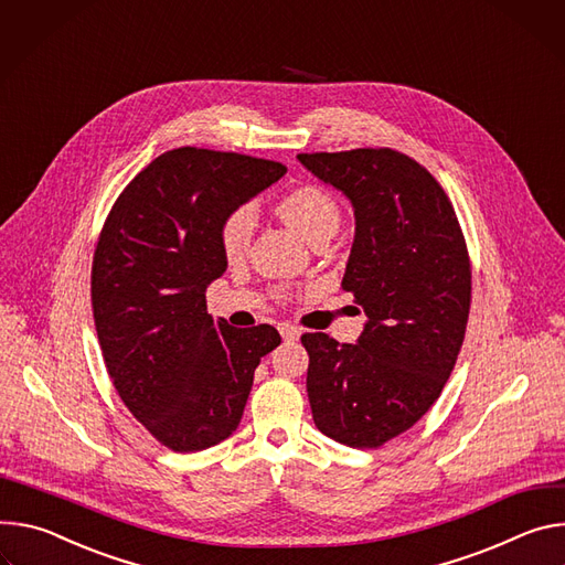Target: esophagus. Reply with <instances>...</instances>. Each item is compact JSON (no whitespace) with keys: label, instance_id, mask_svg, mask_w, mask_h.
Here are the masks:
<instances>
[{"label":"esophagus","instance_id":"1","mask_svg":"<svg viewBox=\"0 0 565 565\" xmlns=\"http://www.w3.org/2000/svg\"><path fill=\"white\" fill-rule=\"evenodd\" d=\"M278 332H280V337H282L285 341H298V339H300V330L294 328V326H289V323H280V326H278Z\"/></svg>","mask_w":565,"mask_h":565}]
</instances>
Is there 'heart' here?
I'll return each instance as SVG.
<instances>
[{"instance_id": "heart-1", "label": "heart", "mask_w": 565, "mask_h": 565, "mask_svg": "<svg viewBox=\"0 0 565 565\" xmlns=\"http://www.w3.org/2000/svg\"><path fill=\"white\" fill-rule=\"evenodd\" d=\"M278 215L305 239L315 237L326 226L339 224L334 200L319 188H298L278 204ZM254 233V211L248 206L235 209L220 228V244L226 258H239Z\"/></svg>"}]
</instances>
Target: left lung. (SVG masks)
Instances as JSON below:
<instances>
[{
    "label": "left lung",
    "mask_w": 565,
    "mask_h": 565,
    "mask_svg": "<svg viewBox=\"0 0 565 565\" xmlns=\"http://www.w3.org/2000/svg\"><path fill=\"white\" fill-rule=\"evenodd\" d=\"M354 209L341 287L365 311L356 343L302 334L311 417L332 440L377 449L440 397L465 341L471 267L443 185L391 148L298 154Z\"/></svg>",
    "instance_id": "obj_1"
}]
</instances>
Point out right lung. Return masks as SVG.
I'll return each mask as SVG.
<instances>
[{"label":"right lung","instance_id":"1","mask_svg":"<svg viewBox=\"0 0 565 565\" xmlns=\"http://www.w3.org/2000/svg\"><path fill=\"white\" fill-rule=\"evenodd\" d=\"M285 172L237 152L168 150L125 185L100 231L92 305L103 359L122 404L172 451L233 435L260 359L280 345L271 326L213 319L206 289L228 265L224 220Z\"/></svg>","mask_w":565,"mask_h":565}]
</instances>
